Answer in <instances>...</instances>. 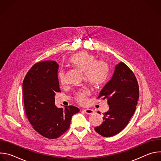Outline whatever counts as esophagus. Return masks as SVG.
<instances>
[{"instance_id": "obj_1", "label": "esophagus", "mask_w": 161, "mask_h": 161, "mask_svg": "<svg viewBox=\"0 0 161 161\" xmlns=\"http://www.w3.org/2000/svg\"><path fill=\"white\" fill-rule=\"evenodd\" d=\"M84 111L85 112V113L88 114H90L92 113H94V110L92 109H89V108H86V109H84Z\"/></svg>"}]
</instances>
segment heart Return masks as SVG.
<instances>
[{"label":"heart","instance_id":"b5f03b06","mask_svg":"<svg viewBox=\"0 0 161 161\" xmlns=\"http://www.w3.org/2000/svg\"><path fill=\"white\" fill-rule=\"evenodd\" d=\"M69 63L85 74V80L91 86L97 88L104 83L108 75V66L101 60H97L96 57L85 52H81L73 55ZM59 79L61 83L64 82V73L60 72ZM86 91L78 95L77 99L80 103L86 101Z\"/></svg>","mask_w":161,"mask_h":161}]
</instances>
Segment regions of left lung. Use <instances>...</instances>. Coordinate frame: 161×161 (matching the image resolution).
<instances>
[{"label":"left lung","mask_w":161,"mask_h":161,"mask_svg":"<svg viewBox=\"0 0 161 161\" xmlns=\"http://www.w3.org/2000/svg\"><path fill=\"white\" fill-rule=\"evenodd\" d=\"M98 97L108 99L109 109L104 113L103 122L94 129L104 137L116 135L128 124L139 99L137 80L124 62L114 66L111 79L103 88Z\"/></svg>","instance_id":"8db88e82"}]
</instances>
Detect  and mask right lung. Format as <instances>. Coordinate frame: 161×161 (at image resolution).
I'll return each mask as SVG.
<instances>
[{"label":"right lung","mask_w":161,"mask_h":161,"mask_svg":"<svg viewBox=\"0 0 161 161\" xmlns=\"http://www.w3.org/2000/svg\"><path fill=\"white\" fill-rule=\"evenodd\" d=\"M58 69L55 61L36 63L26 75L22 86L29 121L37 132L49 139L63 134L69 127L72 116L80 111L73 106H55V93L61 92Z\"/></svg>","instance_id":"right-lung-1"}]
</instances>
